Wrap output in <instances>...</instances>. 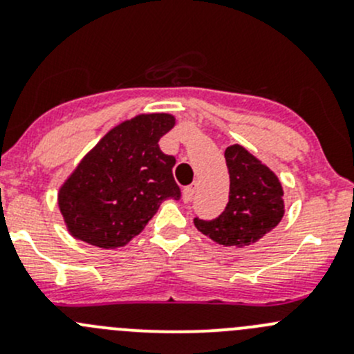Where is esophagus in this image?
Segmentation results:
<instances>
[{
    "instance_id": "esophagus-1",
    "label": "esophagus",
    "mask_w": 354,
    "mask_h": 354,
    "mask_svg": "<svg viewBox=\"0 0 354 354\" xmlns=\"http://www.w3.org/2000/svg\"><path fill=\"white\" fill-rule=\"evenodd\" d=\"M195 190H197V187H195V185H190V187H187L183 190V200L185 202H192V198H194V195H195Z\"/></svg>"
}]
</instances>
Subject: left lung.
I'll use <instances>...</instances> for the list:
<instances>
[{"mask_svg": "<svg viewBox=\"0 0 354 354\" xmlns=\"http://www.w3.org/2000/svg\"><path fill=\"white\" fill-rule=\"evenodd\" d=\"M224 157L230 173V202L216 219L195 217L194 223L216 243L243 248L257 243L281 223L284 190L276 173L243 145H230Z\"/></svg>", "mask_w": 354, "mask_h": 354, "instance_id": "obj_1", "label": "left lung"}]
</instances>
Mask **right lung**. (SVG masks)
<instances>
[{"mask_svg": "<svg viewBox=\"0 0 354 354\" xmlns=\"http://www.w3.org/2000/svg\"><path fill=\"white\" fill-rule=\"evenodd\" d=\"M173 114H138L116 124L59 187L68 233L97 248H120L144 231L160 203L180 198L176 159L159 149Z\"/></svg>", "mask_w": 354, "mask_h": 354, "instance_id": "obj_1", "label": "right lung"}]
</instances>
